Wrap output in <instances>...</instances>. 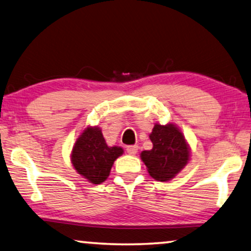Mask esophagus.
<instances>
[{"instance_id":"obj_1","label":"esophagus","mask_w":251,"mask_h":251,"mask_svg":"<svg viewBox=\"0 0 251 251\" xmlns=\"http://www.w3.org/2000/svg\"><path fill=\"white\" fill-rule=\"evenodd\" d=\"M126 151L130 155H135L136 153L138 152V147H137V145H130V147H127Z\"/></svg>"}]
</instances>
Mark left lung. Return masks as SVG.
I'll use <instances>...</instances> for the list:
<instances>
[{"label":"left lung","mask_w":251,"mask_h":251,"mask_svg":"<svg viewBox=\"0 0 251 251\" xmlns=\"http://www.w3.org/2000/svg\"><path fill=\"white\" fill-rule=\"evenodd\" d=\"M153 148L141 153L150 176L159 181L175 178L190 160V148L184 134L173 123L154 124L150 134Z\"/></svg>","instance_id":"1"}]
</instances>
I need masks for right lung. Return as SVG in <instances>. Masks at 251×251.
Returning a JSON list of instances; mask_svg holds the SVG:
<instances>
[{
	"label": "right lung",
	"instance_id": "1",
	"mask_svg": "<svg viewBox=\"0 0 251 251\" xmlns=\"http://www.w3.org/2000/svg\"><path fill=\"white\" fill-rule=\"evenodd\" d=\"M124 153L121 147H109L98 126H88L78 135L71 152V163L90 184L99 185L108 178L115 160Z\"/></svg>",
	"mask_w": 251,
	"mask_h": 251
}]
</instances>
